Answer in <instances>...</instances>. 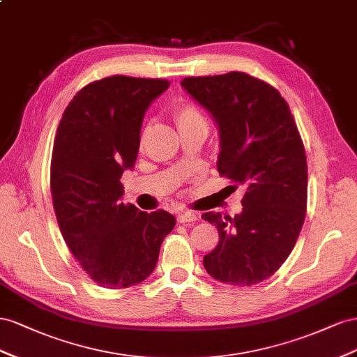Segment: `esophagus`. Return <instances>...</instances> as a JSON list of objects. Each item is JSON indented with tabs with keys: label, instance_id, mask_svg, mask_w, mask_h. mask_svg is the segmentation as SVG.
I'll list each match as a JSON object with an SVG mask.
<instances>
[{
	"label": "esophagus",
	"instance_id": "obj_1",
	"mask_svg": "<svg viewBox=\"0 0 357 357\" xmlns=\"http://www.w3.org/2000/svg\"><path fill=\"white\" fill-rule=\"evenodd\" d=\"M176 218L179 222H192L197 220V213L192 211H178Z\"/></svg>",
	"mask_w": 357,
	"mask_h": 357
}]
</instances>
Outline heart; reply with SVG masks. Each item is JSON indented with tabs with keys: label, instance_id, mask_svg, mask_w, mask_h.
Returning <instances> with one entry per match:
<instances>
[{
	"label": "heart",
	"instance_id": "1",
	"mask_svg": "<svg viewBox=\"0 0 357 357\" xmlns=\"http://www.w3.org/2000/svg\"><path fill=\"white\" fill-rule=\"evenodd\" d=\"M175 119L179 131L206 128V119L200 109L191 103H182L175 109Z\"/></svg>",
	"mask_w": 357,
	"mask_h": 357
}]
</instances>
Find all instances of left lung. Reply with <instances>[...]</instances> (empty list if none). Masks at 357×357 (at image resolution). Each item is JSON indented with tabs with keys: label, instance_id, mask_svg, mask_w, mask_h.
<instances>
[{
	"label": "left lung",
	"instance_id": "1",
	"mask_svg": "<svg viewBox=\"0 0 357 357\" xmlns=\"http://www.w3.org/2000/svg\"><path fill=\"white\" fill-rule=\"evenodd\" d=\"M220 131V175L245 187L233 218L205 212L218 245L203 257L212 278L254 286L280 269L301 233L307 211V155L287 101L277 89L239 71L181 80Z\"/></svg>",
	"mask_w": 357,
	"mask_h": 357
}]
</instances>
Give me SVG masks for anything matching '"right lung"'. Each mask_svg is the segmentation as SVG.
Returning <instances> with one entry per match:
<instances>
[{
    "instance_id": "obj_1",
    "label": "right lung",
    "mask_w": 357,
    "mask_h": 357,
    "mask_svg": "<svg viewBox=\"0 0 357 357\" xmlns=\"http://www.w3.org/2000/svg\"><path fill=\"white\" fill-rule=\"evenodd\" d=\"M167 80L110 76L82 88L59 121L50 191L61 233L98 286L127 289L146 280L175 217L121 202V176L133 169L140 130Z\"/></svg>"
}]
</instances>
